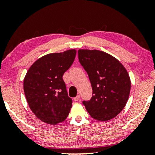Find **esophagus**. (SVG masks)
<instances>
[{
    "instance_id": "obj_1",
    "label": "esophagus",
    "mask_w": 155,
    "mask_h": 155,
    "mask_svg": "<svg viewBox=\"0 0 155 155\" xmlns=\"http://www.w3.org/2000/svg\"><path fill=\"white\" fill-rule=\"evenodd\" d=\"M80 96L78 94L75 97V98H74V100H75V101H80Z\"/></svg>"
}]
</instances>
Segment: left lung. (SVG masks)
<instances>
[{"label":"left lung","instance_id":"8db88e82","mask_svg":"<svg viewBox=\"0 0 155 155\" xmlns=\"http://www.w3.org/2000/svg\"><path fill=\"white\" fill-rule=\"evenodd\" d=\"M80 64L87 73L92 97L82 104L92 118L106 121L124 109L130 91V80L124 65L99 50H78Z\"/></svg>","mask_w":155,"mask_h":155}]
</instances>
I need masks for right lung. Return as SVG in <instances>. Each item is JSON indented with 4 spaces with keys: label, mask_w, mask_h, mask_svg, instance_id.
Segmentation results:
<instances>
[{
    "label": "right lung",
    "mask_w": 155,
    "mask_h": 155,
    "mask_svg": "<svg viewBox=\"0 0 155 155\" xmlns=\"http://www.w3.org/2000/svg\"><path fill=\"white\" fill-rule=\"evenodd\" d=\"M76 51L47 54L29 68L24 79L27 103L36 116L56 125L66 119L72 107L63 75L73 64Z\"/></svg>",
    "instance_id": "right-lung-1"
}]
</instances>
